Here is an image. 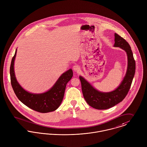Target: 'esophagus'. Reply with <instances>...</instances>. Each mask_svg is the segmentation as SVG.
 <instances>
[{
  "mask_svg": "<svg viewBox=\"0 0 147 147\" xmlns=\"http://www.w3.org/2000/svg\"><path fill=\"white\" fill-rule=\"evenodd\" d=\"M73 70L76 72H79L80 71V67L79 66L77 65L73 66Z\"/></svg>",
  "mask_w": 147,
  "mask_h": 147,
  "instance_id": "1",
  "label": "esophagus"
}]
</instances>
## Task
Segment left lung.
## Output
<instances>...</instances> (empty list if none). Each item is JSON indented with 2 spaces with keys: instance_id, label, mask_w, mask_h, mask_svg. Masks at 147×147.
<instances>
[{
  "instance_id": "1",
  "label": "left lung",
  "mask_w": 147,
  "mask_h": 147,
  "mask_svg": "<svg viewBox=\"0 0 147 147\" xmlns=\"http://www.w3.org/2000/svg\"><path fill=\"white\" fill-rule=\"evenodd\" d=\"M114 47L123 49L127 56L126 73L122 81L114 90L108 92L98 91L83 77L80 76L85 100L90 106L96 109H107L121 102L127 95L135 75V61L129 44L116 33L114 34Z\"/></svg>"
}]
</instances>
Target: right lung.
Segmentation results:
<instances>
[{
    "label": "right lung",
    "mask_w": 147,
    "mask_h": 147,
    "mask_svg": "<svg viewBox=\"0 0 147 147\" xmlns=\"http://www.w3.org/2000/svg\"><path fill=\"white\" fill-rule=\"evenodd\" d=\"M17 49L10 66L11 82L17 98L28 107L40 113H49L56 110L63 101L66 84L73 77L71 69L63 73L54 85L47 91L33 94L24 89L17 82L15 74L14 63Z\"/></svg>",
    "instance_id": "add662e5"
}]
</instances>
